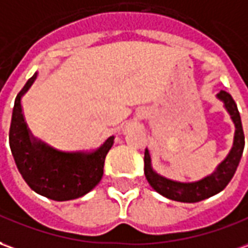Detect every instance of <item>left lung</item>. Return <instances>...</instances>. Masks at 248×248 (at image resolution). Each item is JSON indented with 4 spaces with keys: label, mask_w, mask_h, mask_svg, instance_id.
<instances>
[{
    "label": "left lung",
    "mask_w": 248,
    "mask_h": 248,
    "mask_svg": "<svg viewBox=\"0 0 248 248\" xmlns=\"http://www.w3.org/2000/svg\"><path fill=\"white\" fill-rule=\"evenodd\" d=\"M216 98L224 103L227 112L231 115V119L235 124V136H233L232 148L230 150L228 155L221 161L215 169V172L211 173L209 176L199 181H193V183H180V181L164 177L153 169L150 153L148 149H145L143 170H145L146 180L150 186L164 197L181 202H202L204 199H208L224 189L236 172L242 154H243V149H245V133L242 127L240 114L238 111V106L235 100L228 93L220 91L216 95Z\"/></svg>",
    "instance_id": "obj_1"
}]
</instances>
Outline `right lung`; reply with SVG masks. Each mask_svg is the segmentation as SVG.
Here are the masks:
<instances>
[{
  "label": "right lung",
  "instance_id": "right-lung-1",
  "mask_svg": "<svg viewBox=\"0 0 248 248\" xmlns=\"http://www.w3.org/2000/svg\"><path fill=\"white\" fill-rule=\"evenodd\" d=\"M37 78L29 79L16 96L9 130V145L18 172L32 189L56 202L84 196L99 184L114 136L91 152H62L32 136L22 114L21 99Z\"/></svg>",
  "mask_w": 248,
  "mask_h": 248
}]
</instances>
